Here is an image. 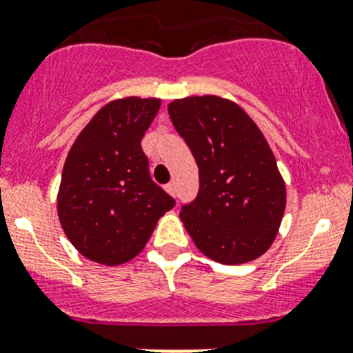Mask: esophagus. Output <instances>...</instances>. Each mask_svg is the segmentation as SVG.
<instances>
[{
	"label": "esophagus",
	"mask_w": 353,
	"mask_h": 353,
	"mask_svg": "<svg viewBox=\"0 0 353 353\" xmlns=\"http://www.w3.org/2000/svg\"><path fill=\"white\" fill-rule=\"evenodd\" d=\"M165 190H167V192L170 193V195L176 196V184H174V183H169V184H167V186H165Z\"/></svg>",
	"instance_id": "esophagus-1"
}]
</instances>
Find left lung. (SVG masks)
Instances as JSON below:
<instances>
[{
  "label": "left lung",
  "instance_id": "obj_1",
  "mask_svg": "<svg viewBox=\"0 0 353 353\" xmlns=\"http://www.w3.org/2000/svg\"><path fill=\"white\" fill-rule=\"evenodd\" d=\"M169 114L199 165V195L181 221L207 258L242 265L275 240L285 210V183L252 118L217 95L176 99Z\"/></svg>",
  "mask_w": 353,
  "mask_h": 353
}]
</instances>
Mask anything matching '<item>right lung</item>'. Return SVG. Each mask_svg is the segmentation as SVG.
I'll list each match as a JSON object with an SVG mask.
<instances>
[{
    "mask_svg": "<svg viewBox=\"0 0 353 353\" xmlns=\"http://www.w3.org/2000/svg\"><path fill=\"white\" fill-rule=\"evenodd\" d=\"M160 99L108 102L72 143L57 195L59 221L87 259L117 266L136 258L158 219L176 205L150 176L141 148Z\"/></svg>",
    "mask_w": 353,
    "mask_h": 353,
    "instance_id": "obj_1",
    "label": "right lung"
}]
</instances>
